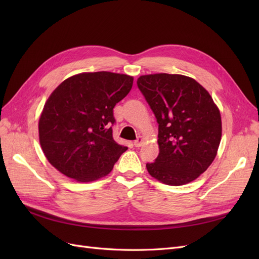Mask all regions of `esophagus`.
<instances>
[{"instance_id":"obj_1","label":"esophagus","mask_w":259,"mask_h":259,"mask_svg":"<svg viewBox=\"0 0 259 259\" xmlns=\"http://www.w3.org/2000/svg\"><path fill=\"white\" fill-rule=\"evenodd\" d=\"M143 143H144V138L142 136H139L134 142V145H135V147H140L143 145Z\"/></svg>"}]
</instances>
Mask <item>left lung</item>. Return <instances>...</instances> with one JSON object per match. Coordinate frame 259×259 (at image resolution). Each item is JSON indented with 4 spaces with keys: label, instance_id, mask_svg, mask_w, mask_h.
I'll use <instances>...</instances> for the list:
<instances>
[{
    "label": "left lung",
    "instance_id": "1",
    "mask_svg": "<svg viewBox=\"0 0 259 259\" xmlns=\"http://www.w3.org/2000/svg\"><path fill=\"white\" fill-rule=\"evenodd\" d=\"M137 86L159 124L158 158L146 167L169 186L192 182L214 161L222 138V117L208 92L180 74L138 77Z\"/></svg>",
    "mask_w": 259,
    "mask_h": 259
}]
</instances>
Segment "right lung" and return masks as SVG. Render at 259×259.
Returning a JSON list of instances; mask_svg holds the SVG:
<instances>
[{
  "instance_id": "right-lung-1",
  "label": "right lung",
  "mask_w": 259,
  "mask_h": 259,
  "mask_svg": "<svg viewBox=\"0 0 259 259\" xmlns=\"http://www.w3.org/2000/svg\"><path fill=\"white\" fill-rule=\"evenodd\" d=\"M133 81L107 71L80 73L52 93L38 121V136L55 168L80 183L110 173L127 150L113 139V108L130 93Z\"/></svg>"
}]
</instances>
